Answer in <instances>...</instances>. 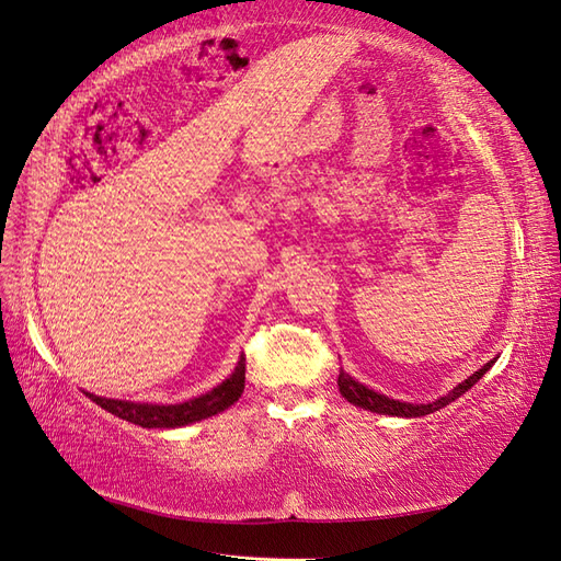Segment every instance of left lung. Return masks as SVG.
Here are the masks:
<instances>
[{
	"label": "left lung",
	"mask_w": 561,
	"mask_h": 561,
	"mask_svg": "<svg viewBox=\"0 0 561 561\" xmlns=\"http://www.w3.org/2000/svg\"><path fill=\"white\" fill-rule=\"evenodd\" d=\"M492 364L494 362L484 364L480 371H474L470 378H465L462 383H458L456 388L448 392V396L438 398L436 402H428V404H410V402H400V400L380 396V392H374L371 388L362 386L359 380H354L350 374H344L342 368H340V376H337V386H340V392L344 396V400H350L352 404H356V408L371 410V412H378V414H392V416H424V414H432L440 408H446V404L453 402V400H458L465 390H470L486 371H490Z\"/></svg>",
	"instance_id": "obj_1"
}]
</instances>
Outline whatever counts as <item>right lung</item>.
<instances>
[{"label": "right lung", "mask_w": 561, "mask_h": 561, "mask_svg": "<svg viewBox=\"0 0 561 561\" xmlns=\"http://www.w3.org/2000/svg\"><path fill=\"white\" fill-rule=\"evenodd\" d=\"M243 388H245V359L241 356L236 371L226 378L221 386L205 392V396L181 402V404H147V402L111 400V398L91 396V392H87V396L96 404H101L103 410L121 416L125 422H133L147 428H173V426H185L199 420H207L211 414L229 410L231 404L241 398Z\"/></svg>", "instance_id": "add662e5"}]
</instances>
